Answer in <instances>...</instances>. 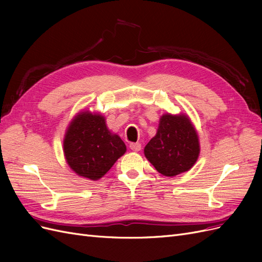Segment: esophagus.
I'll use <instances>...</instances> for the list:
<instances>
[{"label": "esophagus", "instance_id": "obj_1", "mask_svg": "<svg viewBox=\"0 0 262 262\" xmlns=\"http://www.w3.org/2000/svg\"><path fill=\"white\" fill-rule=\"evenodd\" d=\"M130 148L133 150V152H139L141 149V144L140 143H131Z\"/></svg>", "mask_w": 262, "mask_h": 262}]
</instances>
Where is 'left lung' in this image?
<instances>
[{
  "label": "left lung",
  "mask_w": 262,
  "mask_h": 262,
  "mask_svg": "<svg viewBox=\"0 0 262 262\" xmlns=\"http://www.w3.org/2000/svg\"><path fill=\"white\" fill-rule=\"evenodd\" d=\"M199 136L187 114L166 113L160 118L155 137L144 147V155L166 177L186 172L199 158Z\"/></svg>",
  "instance_id": "left-lung-1"
}]
</instances>
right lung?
Instances as JSON below:
<instances>
[{"label": "right lung", "mask_w": 262, "mask_h": 262, "mask_svg": "<svg viewBox=\"0 0 262 262\" xmlns=\"http://www.w3.org/2000/svg\"><path fill=\"white\" fill-rule=\"evenodd\" d=\"M125 152L124 142L108 129L106 118L91 110H81L73 117L63 139L69 167L77 176L94 181L105 176Z\"/></svg>", "instance_id": "right-lung-1"}]
</instances>
